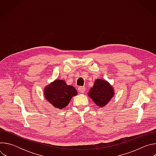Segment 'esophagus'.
Here are the masks:
<instances>
[{"label": "esophagus", "mask_w": 156, "mask_h": 156, "mask_svg": "<svg viewBox=\"0 0 156 156\" xmlns=\"http://www.w3.org/2000/svg\"><path fill=\"white\" fill-rule=\"evenodd\" d=\"M78 90L79 93H84V92L85 91V87L84 86H79L78 88Z\"/></svg>", "instance_id": "34e87169"}]
</instances>
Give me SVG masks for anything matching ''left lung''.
<instances>
[{"mask_svg":"<svg viewBox=\"0 0 156 156\" xmlns=\"http://www.w3.org/2000/svg\"><path fill=\"white\" fill-rule=\"evenodd\" d=\"M114 89L112 86L103 80H96L89 93L93 102L99 107H104L114 96Z\"/></svg>","mask_w":156,"mask_h":156,"instance_id":"8db88e82","label":"left lung"}]
</instances>
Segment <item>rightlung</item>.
Segmentation results:
<instances>
[{
  "label": "right lung",
  "mask_w": 156,
  "mask_h": 156,
  "mask_svg": "<svg viewBox=\"0 0 156 156\" xmlns=\"http://www.w3.org/2000/svg\"><path fill=\"white\" fill-rule=\"evenodd\" d=\"M77 91L72 86H69L63 80H55L44 90L46 99L54 107L63 108L67 105Z\"/></svg>",
  "instance_id": "add662e5"
}]
</instances>
